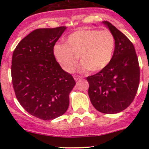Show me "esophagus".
I'll use <instances>...</instances> for the list:
<instances>
[{"label":"esophagus","mask_w":149,"mask_h":149,"mask_svg":"<svg viewBox=\"0 0 149 149\" xmlns=\"http://www.w3.org/2000/svg\"><path fill=\"white\" fill-rule=\"evenodd\" d=\"M73 78H74V79L76 81H79V80H80V79H82V78L80 76H76H76H73Z\"/></svg>","instance_id":"obj_1"}]
</instances>
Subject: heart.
Here are the masks:
<instances>
[{
	"instance_id": "b5f03b06",
	"label": "heart",
	"mask_w": 149,
	"mask_h": 149,
	"mask_svg": "<svg viewBox=\"0 0 149 149\" xmlns=\"http://www.w3.org/2000/svg\"><path fill=\"white\" fill-rule=\"evenodd\" d=\"M115 47V39L111 31L82 29L69 34L65 44L55 45L53 52L65 72L75 70L79 58L81 70L95 73L109 65Z\"/></svg>"
}]
</instances>
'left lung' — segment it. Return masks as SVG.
<instances>
[{
  "label": "left lung",
  "mask_w": 149,
  "mask_h": 149,
  "mask_svg": "<svg viewBox=\"0 0 149 149\" xmlns=\"http://www.w3.org/2000/svg\"><path fill=\"white\" fill-rule=\"evenodd\" d=\"M103 23L115 37V52L105 68L86 78L88 94L97 110L115 114L125 109L134 100L139 85L140 67L130 40L110 22Z\"/></svg>",
  "instance_id": "1"
}]
</instances>
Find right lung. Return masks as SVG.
I'll return each mask as SVG.
<instances>
[{
	"label": "right lung",
	"instance_id": "right-lung-1",
	"mask_svg": "<svg viewBox=\"0 0 149 149\" xmlns=\"http://www.w3.org/2000/svg\"><path fill=\"white\" fill-rule=\"evenodd\" d=\"M66 26L37 29L22 39L12 56L11 78L18 101L30 115L51 120L63 115L76 81L62 69L54 46Z\"/></svg>",
	"mask_w": 149,
	"mask_h": 149
}]
</instances>
